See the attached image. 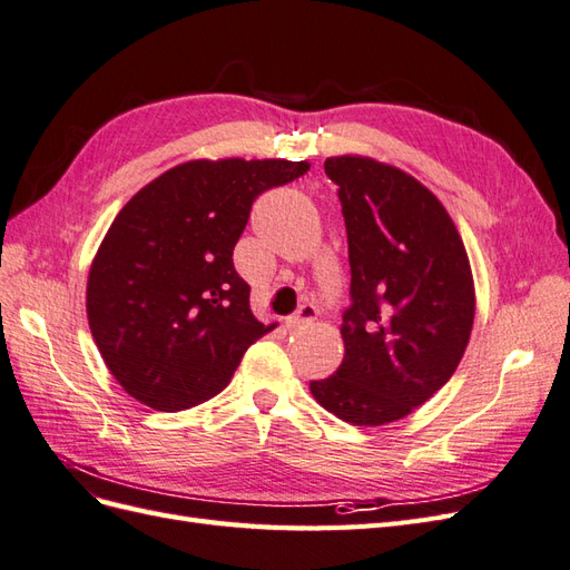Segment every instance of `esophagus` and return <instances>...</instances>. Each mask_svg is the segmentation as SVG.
Listing matches in <instances>:
<instances>
[{
	"mask_svg": "<svg viewBox=\"0 0 570 570\" xmlns=\"http://www.w3.org/2000/svg\"><path fill=\"white\" fill-rule=\"evenodd\" d=\"M316 318V306L314 304H302L295 314L287 316L285 325L289 327V331H297V327H304Z\"/></svg>",
	"mask_w": 570,
	"mask_h": 570,
	"instance_id": "esophagus-1",
	"label": "esophagus"
}]
</instances>
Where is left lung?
I'll return each instance as SVG.
<instances>
[{"instance_id":"left-lung-1","label":"left lung","mask_w":570,"mask_h":570,"mask_svg":"<svg viewBox=\"0 0 570 570\" xmlns=\"http://www.w3.org/2000/svg\"><path fill=\"white\" fill-rule=\"evenodd\" d=\"M325 174L340 187L352 306L342 364L312 394L344 423L387 425L454 375L475 318L473 271L452 216L406 170L342 154Z\"/></svg>"}]
</instances>
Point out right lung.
<instances>
[{"instance_id": "obj_1", "label": "right lung", "mask_w": 570, "mask_h": 570, "mask_svg": "<svg viewBox=\"0 0 570 570\" xmlns=\"http://www.w3.org/2000/svg\"><path fill=\"white\" fill-rule=\"evenodd\" d=\"M308 166L193 159L118 212L92 258L85 308L101 358L132 400L154 411L212 400L273 331L252 314L233 249L254 199Z\"/></svg>"}]
</instances>
